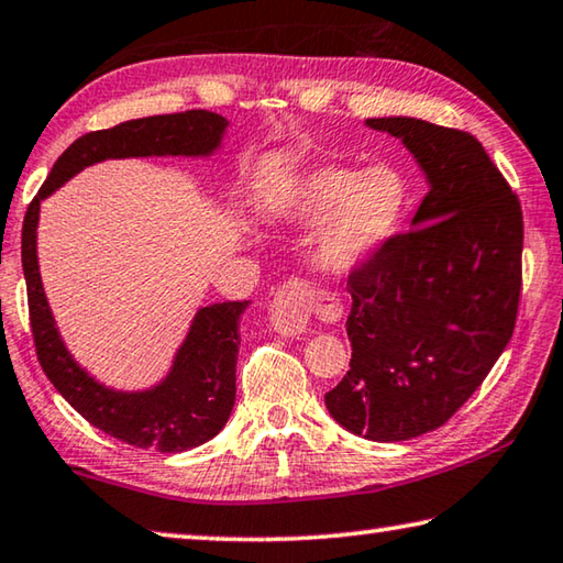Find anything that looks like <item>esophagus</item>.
I'll return each instance as SVG.
<instances>
[{"instance_id": "34e87169", "label": "esophagus", "mask_w": 563, "mask_h": 563, "mask_svg": "<svg viewBox=\"0 0 563 563\" xmlns=\"http://www.w3.org/2000/svg\"><path fill=\"white\" fill-rule=\"evenodd\" d=\"M314 291L309 284L299 279H291L276 291V297L269 307V324L274 331H279L284 336H297L303 334L309 327L311 309H314Z\"/></svg>"}]
</instances>
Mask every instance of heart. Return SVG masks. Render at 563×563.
Wrapping results in <instances>:
<instances>
[{"label": "heart", "instance_id": "1", "mask_svg": "<svg viewBox=\"0 0 563 563\" xmlns=\"http://www.w3.org/2000/svg\"><path fill=\"white\" fill-rule=\"evenodd\" d=\"M409 207V177L389 162L364 169L319 164L284 181L266 205V217L287 227L314 223L311 262L329 276H349L389 246Z\"/></svg>", "mask_w": 563, "mask_h": 563}]
</instances>
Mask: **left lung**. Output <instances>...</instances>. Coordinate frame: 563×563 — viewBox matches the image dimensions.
I'll return each mask as SVG.
<instances>
[{"instance_id": "obj_1", "label": "left lung", "mask_w": 563, "mask_h": 563, "mask_svg": "<svg viewBox=\"0 0 563 563\" xmlns=\"http://www.w3.org/2000/svg\"><path fill=\"white\" fill-rule=\"evenodd\" d=\"M366 126L404 142L429 191L409 232L349 274L352 362L324 401L352 434L407 441L454 417L509 344L523 217L476 136L413 117Z\"/></svg>"}]
</instances>
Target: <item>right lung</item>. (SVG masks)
Instances as JSON below:
<instances>
[{"instance_id": "obj_1", "label": "right lung", "mask_w": 563, "mask_h": 563, "mask_svg": "<svg viewBox=\"0 0 563 563\" xmlns=\"http://www.w3.org/2000/svg\"><path fill=\"white\" fill-rule=\"evenodd\" d=\"M227 119L207 109L181 114L132 119L101 132L79 136L64 152L26 209L22 227V269L30 301V324L36 358L64 399L91 427L136 449L162 454L201 446L214 439L232 413L236 396L239 319L249 301H221L201 307L191 319L189 334L177 349L169 374L152 389L117 391L99 384L64 346L54 324L47 294L36 262L40 205L64 181L91 164L126 156H211L227 132Z\"/></svg>"}]
</instances>
